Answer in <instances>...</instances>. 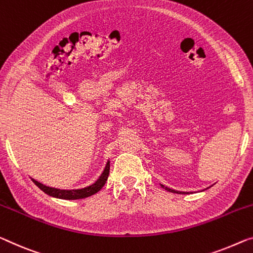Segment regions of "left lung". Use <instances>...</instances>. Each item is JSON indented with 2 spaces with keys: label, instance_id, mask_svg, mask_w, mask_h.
<instances>
[{
  "label": "left lung",
  "instance_id": "left-lung-1",
  "mask_svg": "<svg viewBox=\"0 0 253 253\" xmlns=\"http://www.w3.org/2000/svg\"><path fill=\"white\" fill-rule=\"evenodd\" d=\"M162 188H164L165 190H167V191H169V192L178 193V191H175V190H173V189H169V188H167V186H165V185H163V184H162ZM180 193H181V192H180Z\"/></svg>",
  "mask_w": 253,
  "mask_h": 253
}]
</instances>
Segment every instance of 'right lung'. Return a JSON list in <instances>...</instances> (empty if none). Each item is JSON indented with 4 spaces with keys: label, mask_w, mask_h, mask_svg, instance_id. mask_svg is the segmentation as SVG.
Here are the masks:
<instances>
[{
    "label": "right lung",
    "mask_w": 253,
    "mask_h": 253,
    "mask_svg": "<svg viewBox=\"0 0 253 253\" xmlns=\"http://www.w3.org/2000/svg\"><path fill=\"white\" fill-rule=\"evenodd\" d=\"M108 174H110V162H107L103 173L100 174V176L98 178H97L95 183H92L89 186H86V188L77 189V190H60L55 188H50V186H46L35 180H34V183L36 184L42 191H44L46 194H48L50 197L59 198V199H65V200H77V199H84V198L90 197L92 194L98 192L99 190L105 185V183H106Z\"/></svg>",
    "instance_id": "1"
}]
</instances>
